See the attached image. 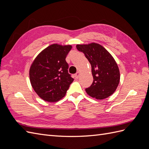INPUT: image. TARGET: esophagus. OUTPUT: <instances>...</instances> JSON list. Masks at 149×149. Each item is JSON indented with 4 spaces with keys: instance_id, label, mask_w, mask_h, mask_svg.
<instances>
[{
    "instance_id": "1",
    "label": "esophagus",
    "mask_w": 149,
    "mask_h": 149,
    "mask_svg": "<svg viewBox=\"0 0 149 149\" xmlns=\"http://www.w3.org/2000/svg\"><path fill=\"white\" fill-rule=\"evenodd\" d=\"M79 74H80V73H79V72H77V73H76L75 74V75H74V77H75V78H76V79H78V78H79Z\"/></svg>"
}]
</instances>
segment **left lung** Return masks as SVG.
Wrapping results in <instances>:
<instances>
[{
  "mask_svg": "<svg viewBox=\"0 0 149 149\" xmlns=\"http://www.w3.org/2000/svg\"><path fill=\"white\" fill-rule=\"evenodd\" d=\"M91 65L93 82L86 92L96 100H103L113 94L120 81V72L114 58L100 44L76 45Z\"/></svg>",
  "mask_w": 149,
  "mask_h": 149,
  "instance_id": "left-lung-1",
  "label": "left lung"
}]
</instances>
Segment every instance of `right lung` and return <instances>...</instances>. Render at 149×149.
<instances>
[{"instance_id":"add662e5","label":"right lung","mask_w":149,"mask_h":149,"mask_svg":"<svg viewBox=\"0 0 149 149\" xmlns=\"http://www.w3.org/2000/svg\"><path fill=\"white\" fill-rule=\"evenodd\" d=\"M71 45L54 43L40 52L31 63L29 76L31 86L43 100L55 102L66 95L73 81L65 59Z\"/></svg>"}]
</instances>
